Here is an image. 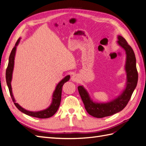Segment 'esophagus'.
I'll return each mask as SVG.
<instances>
[{
  "mask_svg": "<svg viewBox=\"0 0 146 146\" xmlns=\"http://www.w3.org/2000/svg\"><path fill=\"white\" fill-rule=\"evenodd\" d=\"M78 77L76 74H74L73 76H72V77H71V80L72 82H77L78 81Z\"/></svg>",
  "mask_w": 146,
  "mask_h": 146,
  "instance_id": "34e87169",
  "label": "esophagus"
}]
</instances>
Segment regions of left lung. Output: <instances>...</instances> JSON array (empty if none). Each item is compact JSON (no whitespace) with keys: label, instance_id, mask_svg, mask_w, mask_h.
<instances>
[{"label":"left lung","instance_id":"left-lung-1","mask_svg":"<svg viewBox=\"0 0 146 146\" xmlns=\"http://www.w3.org/2000/svg\"><path fill=\"white\" fill-rule=\"evenodd\" d=\"M118 44L125 50L126 63L125 69L127 73L126 88L117 98L107 103H96L91 99L87 91L83 86H79L78 90L86 111L92 116L102 118L111 116L121 111L130 100L137 85L138 74L136 65L135 53L127 41L121 36H118Z\"/></svg>","mask_w":146,"mask_h":146}]
</instances>
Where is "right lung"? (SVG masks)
<instances>
[{
	"mask_svg": "<svg viewBox=\"0 0 146 146\" xmlns=\"http://www.w3.org/2000/svg\"><path fill=\"white\" fill-rule=\"evenodd\" d=\"M20 41V38L17 40L16 42L15 46L13 48V49L11 52V54L9 57V61H8V64L7 66V68L6 70V81L8 87V90L10 91V94L11 96V98L13 100V103L15 105L17 108L21 112L24 113V114H27L30 116H32L35 117H38L40 119H45V118H48L50 117H52L55 113L58 110L60 102H61V92H62V87L64 85V83L66 82H68L69 78L70 76H67L65 77L62 80L60 81L57 86H56L55 90L54 92V94H53L52 96V102L50 107L47 108V109L42 110V111H27L23 108H22L21 106L17 104L16 103V100L14 98V96L13 95L12 93V90H11V82L12 79V74H13V67H14V60H15V53H16V46L18 45V44Z\"/></svg>",
	"mask_w": 146,
	"mask_h": 146,
	"instance_id": "1",
	"label": "right lung"
}]
</instances>
